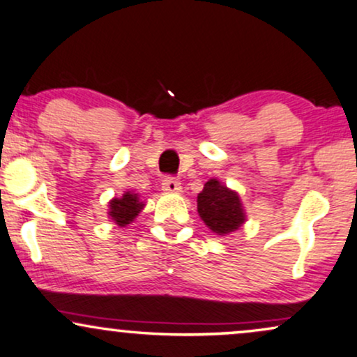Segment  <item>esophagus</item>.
<instances>
[{"mask_svg": "<svg viewBox=\"0 0 357 357\" xmlns=\"http://www.w3.org/2000/svg\"><path fill=\"white\" fill-rule=\"evenodd\" d=\"M163 191L165 192H179L181 191V183L176 178H165L163 179Z\"/></svg>", "mask_w": 357, "mask_h": 357, "instance_id": "1", "label": "esophagus"}]
</instances>
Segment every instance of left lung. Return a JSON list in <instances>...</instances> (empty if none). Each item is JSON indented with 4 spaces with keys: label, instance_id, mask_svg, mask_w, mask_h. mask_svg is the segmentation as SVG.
I'll return each instance as SVG.
<instances>
[{
    "label": "left lung",
    "instance_id": "8db88e82",
    "mask_svg": "<svg viewBox=\"0 0 357 357\" xmlns=\"http://www.w3.org/2000/svg\"><path fill=\"white\" fill-rule=\"evenodd\" d=\"M197 212L212 232L225 236L245 222L241 197L218 179H209L197 194Z\"/></svg>",
    "mask_w": 357,
    "mask_h": 357
}]
</instances>
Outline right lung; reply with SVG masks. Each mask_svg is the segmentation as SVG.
I'll list each match as a JSON object with an SVG mask.
<instances>
[{
	"mask_svg": "<svg viewBox=\"0 0 357 357\" xmlns=\"http://www.w3.org/2000/svg\"><path fill=\"white\" fill-rule=\"evenodd\" d=\"M143 207L145 204L139 202L138 194L126 191L121 197H114L108 202V215L120 227H125L126 224L133 222V219L142 212Z\"/></svg>",
	"mask_w": 357,
	"mask_h": 357,
	"instance_id": "obj_1",
	"label": "right lung"
}]
</instances>
